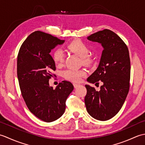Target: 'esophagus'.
I'll return each instance as SVG.
<instances>
[{
  "instance_id": "obj_1",
  "label": "esophagus",
  "mask_w": 145,
  "mask_h": 145,
  "mask_svg": "<svg viewBox=\"0 0 145 145\" xmlns=\"http://www.w3.org/2000/svg\"><path fill=\"white\" fill-rule=\"evenodd\" d=\"M73 86H74V87L76 88H77L78 87V86L80 85L79 84H75V83H74V84H73Z\"/></svg>"
}]
</instances>
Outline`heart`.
Returning a JSON list of instances; mask_svg holds the SVG:
<instances>
[{"mask_svg": "<svg viewBox=\"0 0 145 145\" xmlns=\"http://www.w3.org/2000/svg\"><path fill=\"white\" fill-rule=\"evenodd\" d=\"M69 50L76 54L80 57H81L82 62L85 64H89L91 63V58L89 55L90 50L88 46L80 40H74L70 42L67 45ZM65 54L64 52L60 48H56L52 54V58L55 63L60 65L63 63L64 60ZM86 75L84 70H76L72 69L65 70L63 72V75L65 78L73 82H80L82 76Z\"/></svg>", "mask_w": 145, "mask_h": 145, "instance_id": "heart-1", "label": "heart"}]
</instances>
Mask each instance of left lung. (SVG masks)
I'll return each mask as SVG.
<instances>
[{
	"instance_id": "left-lung-1",
	"label": "left lung",
	"mask_w": 145,
	"mask_h": 145,
	"mask_svg": "<svg viewBox=\"0 0 145 145\" xmlns=\"http://www.w3.org/2000/svg\"><path fill=\"white\" fill-rule=\"evenodd\" d=\"M87 39L100 43L103 48L98 67L87 81L96 86L101 81L103 85L98 91L85 85L86 108L95 119L106 121L118 113L128 93L131 69L128 48L118 35L108 29L93 33Z\"/></svg>"
}]
</instances>
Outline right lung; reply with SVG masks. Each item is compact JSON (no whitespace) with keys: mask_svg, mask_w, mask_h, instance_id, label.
Masks as SVG:
<instances>
[{"mask_svg":"<svg viewBox=\"0 0 145 145\" xmlns=\"http://www.w3.org/2000/svg\"><path fill=\"white\" fill-rule=\"evenodd\" d=\"M64 42L48 33L36 31L23 42L18 54L17 76L22 95L30 112L45 122L61 116L66 100L73 90L72 84L68 81L59 83L55 89L49 86L52 72L56 70L50 53Z\"/></svg>","mask_w":145,"mask_h":145,"instance_id":"add662e5","label":"right lung"}]
</instances>
